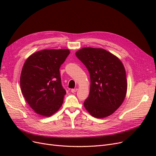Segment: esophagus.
<instances>
[{
	"mask_svg": "<svg viewBox=\"0 0 156 156\" xmlns=\"http://www.w3.org/2000/svg\"><path fill=\"white\" fill-rule=\"evenodd\" d=\"M77 91V88H74V89L71 90V92H72V93H75Z\"/></svg>",
	"mask_w": 156,
	"mask_h": 156,
	"instance_id": "obj_1",
	"label": "esophagus"
}]
</instances>
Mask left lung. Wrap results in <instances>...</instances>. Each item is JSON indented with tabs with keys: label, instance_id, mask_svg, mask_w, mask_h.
<instances>
[{
	"label": "left lung",
	"instance_id": "left-lung-1",
	"mask_svg": "<svg viewBox=\"0 0 156 156\" xmlns=\"http://www.w3.org/2000/svg\"><path fill=\"white\" fill-rule=\"evenodd\" d=\"M75 55L90 77V89L84 107L97 119L110 116L126 98L127 83L123 64L117 56L101 48H84Z\"/></svg>",
	"mask_w": 156,
	"mask_h": 156
}]
</instances>
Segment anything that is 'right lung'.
Instances as JSON below:
<instances>
[{
  "label": "right lung",
  "instance_id": "right-lung-1",
  "mask_svg": "<svg viewBox=\"0 0 156 156\" xmlns=\"http://www.w3.org/2000/svg\"><path fill=\"white\" fill-rule=\"evenodd\" d=\"M69 50L44 49L27 59L20 77V86L28 104L37 114L51 116L58 111L66 92L61 83L60 67Z\"/></svg>",
  "mask_w": 156,
  "mask_h": 156
}]
</instances>
